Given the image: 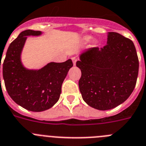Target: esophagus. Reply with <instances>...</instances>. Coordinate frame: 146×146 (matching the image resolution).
Wrapping results in <instances>:
<instances>
[{"instance_id":"34e87169","label":"esophagus","mask_w":146,"mask_h":146,"mask_svg":"<svg viewBox=\"0 0 146 146\" xmlns=\"http://www.w3.org/2000/svg\"><path fill=\"white\" fill-rule=\"evenodd\" d=\"M72 62H73V64H74V66H75L76 62H77V58H75V57H72Z\"/></svg>"}]
</instances>
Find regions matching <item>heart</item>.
Listing matches in <instances>:
<instances>
[{
  "label": "heart",
  "instance_id": "b5f03b06",
  "mask_svg": "<svg viewBox=\"0 0 146 146\" xmlns=\"http://www.w3.org/2000/svg\"><path fill=\"white\" fill-rule=\"evenodd\" d=\"M92 37H90V36H85V37H84V40H85V42H89V41L91 40Z\"/></svg>",
  "mask_w": 146,
  "mask_h": 146
}]
</instances>
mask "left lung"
<instances>
[{"label":"left lung","mask_w":146,"mask_h":146,"mask_svg":"<svg viewBox=\"0 0 146 146\" xmlns=\"http://www.w3.org/2000/svg\"><path fill=\"white\" fill-rule=\"evenodd\" d=\"M76 65L82 72L79 88L82 98L94 109H113L125 102L135 87L139 69L135 47L117 33H108L104 48L82 52Z\"/></svg>","instance_id":"1"}]
</instances>
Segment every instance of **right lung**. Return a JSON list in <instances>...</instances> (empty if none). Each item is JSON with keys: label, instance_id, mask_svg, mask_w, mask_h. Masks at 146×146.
<instances>
[{"label": "right lung", "instance_id": "obj_1", "mask_svg": "<svg viewBox=\"0 0 146 146\" xmlns=\"http://www.w3.org/2000/svg\"><path fill=\"white\" fill-rule=\"evenodd\" d=\"M41 34L31 29L21 32L9 45L3 64V77L10 97L24 109L36 112L49 109L58 101L63 82L73 66L71 59L48 63L37 70L23 66L21 54L27 36Z\"/></svg>", "mask_w": 146, "mask_h": 146}]
</instances>
